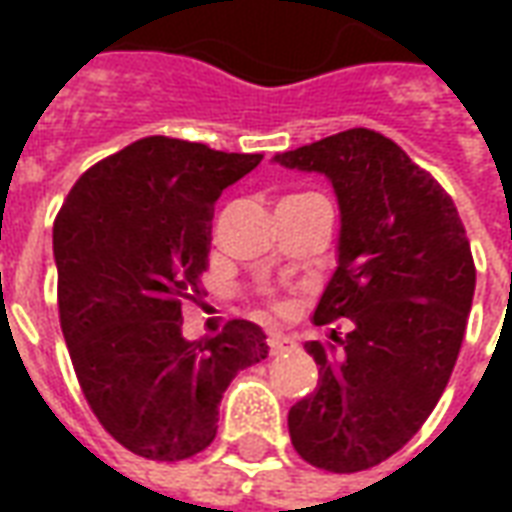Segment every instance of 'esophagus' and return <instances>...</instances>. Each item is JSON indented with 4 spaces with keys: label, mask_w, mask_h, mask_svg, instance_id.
<instances>
[{
    "label": "esophagus",
    "mask_w": 512,
    "mask_h": 512,
    "mask_svg": "<svg viewBox=\"0 0 512 512\" xmlns=\"http://www.w3.org/2000/svg\"><path fill=\"white\" fill-rule=\"evenodd\" d=\"M293 340L290 337H285V334H271L268 337V348H271V354H282V351H288V348H293Z\"/></svg>",
    "instance_id": "1"
}]
</instances>
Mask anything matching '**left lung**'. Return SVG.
Wrapping results in <instances>:
<instances>
[{"instance_id": "obj_1", "label": "left lung", "mask_w": 512, "mask_h": 512, "mask_svg": "<svg viewBox=\"0 0 512 512\" xmlns=\"http://www.w3.org/2000/svg\"><path fill=\"white\" fill-rule=\"evenodd\" d=\"M274 161L332 180L337 271L312 318L351 323L304 345L321 378L290 408V441L318 469L362 472L422 428L450 381L472 310V246L450 194L378 131L348 128Z\"/></svg>"}]
</instances>
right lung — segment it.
<instances>
[{
  "mask_svg": "<svg viewBox=\"0 0 512 512\" xmlns=\"http://www.w3.org/2000/svg\"><path fill=\"white\" fill-rule=\"evenodd\" d=\"M200 142L145 136L76 180L54 219L60 326L98 422L150 461H186L216 439L238 370L268 356L252 321L183 337L211 252L213 202L260 164Z\"/></svg>",
  "mask_w": 512,
  "mask_h": 512,
  "instance_id": "add662e5",
  "label": "right lung"
}]
</instances>
